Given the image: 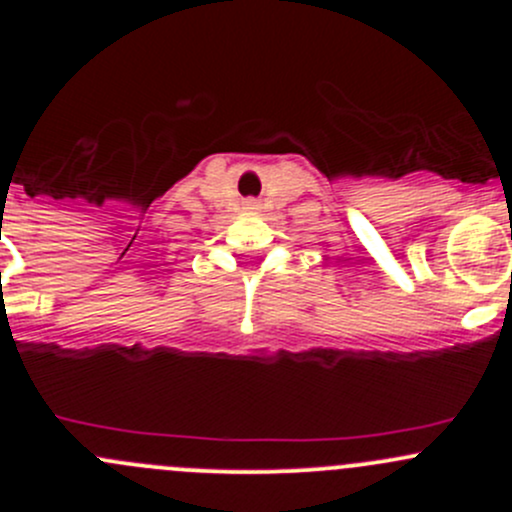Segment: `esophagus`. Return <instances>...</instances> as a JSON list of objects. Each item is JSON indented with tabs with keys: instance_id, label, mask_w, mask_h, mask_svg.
<instances>
[{
	"instance_id": "34e87169",
	"label": "esophagus",
	"mask_w": 512,
	"mask_h": 512,
	"mask_svg": "<svg viewBox=\"0 0 512 512\" xmlns=\"http://www.w3.org/2000/svg\"><path fill=\"white\" fill-rule=\"evenodd\" d=\"M247 205H252V200H250V203H247Z\"/></svg>"
}]
</instances>
